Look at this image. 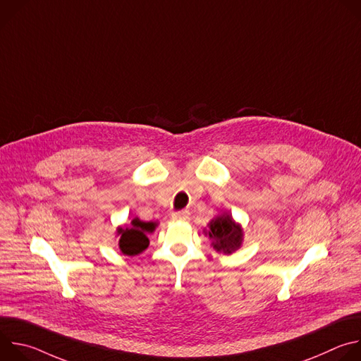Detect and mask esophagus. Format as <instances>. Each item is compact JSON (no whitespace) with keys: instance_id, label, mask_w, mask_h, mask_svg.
<instances>
[{"instance_id":"34e87169","label":"esophagus","mask_w":361,"mask_h":361,"mask_svg":"<svg viewBox=\"0 0 361 361\" xmlns=\"http://www.w3.org/2000/svg\"><path fill=\"white\" fill-rule=\"evenodd\" d=\"M173 220H178V221H185L190 219V213L187 210H181V212H174L171 214Z\"/></svg>"}]
</instances>
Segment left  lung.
<instances>
[{
    "instance_id": "left-lung-1",
    "label": "left lung",
    "mask_w": 361,
    "mask_h": 361,
    "mask_svg": "<svg viewBox=\"0 0 361 361\" xmlns=\"http://www.w3.org/2000/svg\"><path fill=\"white\" fill-rule=\"evenodd\" d=\"M209 235L213 240V247L224 254L234 252L243 241V230L235 224L230 214H223L210 221Z\"/></svg>"
}]
</instances>
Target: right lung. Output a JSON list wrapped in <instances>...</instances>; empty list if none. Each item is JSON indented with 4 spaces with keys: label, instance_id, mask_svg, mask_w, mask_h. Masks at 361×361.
I'll return each instance as SVG.
<instances>
[{
    "label": "right lung",
    "instance_id": "add662e5",
    "mask_svg": "<svg viewBox=\"0 0 361 361\" xmlns=\"http://www.w3.org/2000/svg\"><path fill=\"white\" fill-rule=\"evenodd\" d=\"M154 227L152 223H142L138 219L131 221V227L118 230L121 234L120 238V250L126 255H135L144 251L148 247V238L145 235L147 231H151Z\"/></svg>",
    "mask_w": 361,
    "mask_h": 361
}]
</instances>
